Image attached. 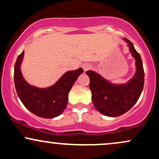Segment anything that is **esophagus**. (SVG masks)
Here are the masks:
<instances>
[{
	"label": "esophagus",
	"mask_w": 159,
	"mask_h": 159,
	"mask_svg": "<svg viewBox=\"0 0 159 159\" xmlns=\"http://www.w3.org/2000/svg\"><path fill=\"white\" fill-rule=\"evenodd\" d=\"M91 67H92V66L89 64V63H84V64L82 65V68H83V69L85 71V72L86 71L89 70V69H90Z\"/></svg>",
	"instance_id": "1"
}]
</instances>
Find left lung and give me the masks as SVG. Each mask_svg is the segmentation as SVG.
Wrapping results in <instances>:
<instances>
[{
  "label": "left lung",
  "instance_id": "obj_1",
  "mask_svg": "<svg viewBox=\"0 0 159 159\" xmlns=\"http://www.w3.org/2000/svg\"><path fill=\"white\" fill-rule=\"evenodd\" d=\"M124 39L135 58L137 68L135 75L127 84H112L93 71L86 72L90 77V89L94 107L107 116H119L130 110L138 102L143 88L144 70L141 57L132 42Z\"/></svg>",
  "mask_w": 159,
  "mask_h": 159
}]
</instances>
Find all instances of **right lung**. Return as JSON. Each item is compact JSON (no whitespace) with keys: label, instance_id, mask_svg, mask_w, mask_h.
Returning <instances> with one entry per match:
<instances>
[{"label":"right lung","instance_id":"right-lung-1","mask_svg":"<svg viewBox=\"0 0 159 159\" xmlns=\"http://www.w3.org/2000/svg\"><path fill=\"white\" fill-rule=\"evenodd\" d=\"M24 52L18 57L14 66V82L18 96L33 114L43 118L56 117L66 107L68 94L78 76L84 70L81 68L66 72L55 84L48 88L40 89L27 84L21 75L20 65Z\"/></svg>","mask_w":159,"mask_h":159}]
</instances>
